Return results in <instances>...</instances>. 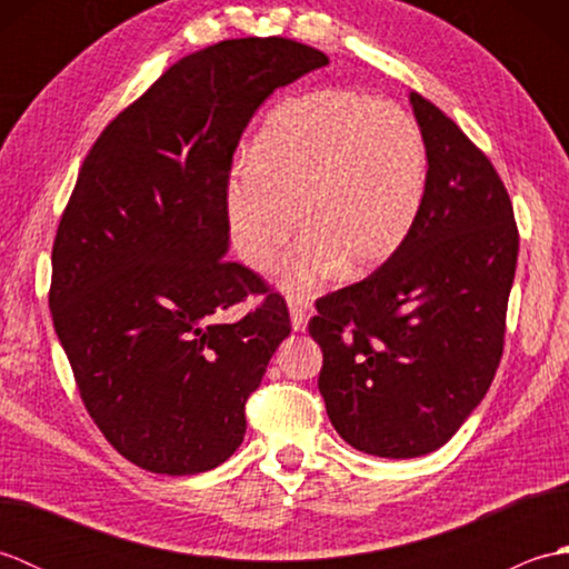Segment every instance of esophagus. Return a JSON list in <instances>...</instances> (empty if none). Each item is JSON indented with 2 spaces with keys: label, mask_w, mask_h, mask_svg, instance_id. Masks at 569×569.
<instances>
[{
  "label": "esophagus",
  "mask_w": 569,
  "mask_h": 569,
  "mask_svg": "<svg viewBox=\"0 0 569 569\" xmlns=\"http://www.w3.org/2000/svg\"><path fill=\"white\" fill-rule=\"evenodd\" d=\"M288 310H291L293 330H296V332H306V328H308V320H310V316H312V306H310V300H306V298H296V296H288Z\"/></svg>",
  "instance_id": "34e87169"
}]
</instances>
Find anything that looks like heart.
Masks as SVG:
<instances>
[{
  "mask_svg": "<svg viewBox=\"0 0 569 569\" xmlns=\"http://www.w3.org/2000/svg\"><path fill=\"white\" fill-rule=\"evenodd\" d=\"M426 147L401 107L352 90H316L266 117L249 163L224 188L239 259L269 269L291 237L278 281L312 293L340 273H365L406 244L426 200Z\"/></svg>",
  "mask_w": 569,
  "mask_h": 569,
  "instance_id": "1",
  "label": "heart"
}]
</instances>
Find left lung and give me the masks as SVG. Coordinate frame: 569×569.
<instances>
[{"mask_svg": "<svg viewBox=\"0 0 569 569\" xmlns=\"http://www.w3.org/2000/svg\"><path fill=\"white\" fill-rule=\"evenodd\" d=\"M426 200L406 244L365 281L320 298L310 337L340 438L389 459L438 450L497 373L516 273L513 208L491 161L410 92Z\"/></svg>", "mask_w": 569, "mask_h": 569, "instance_id": "8db88e82", "label": "left lung"}]
</instances>
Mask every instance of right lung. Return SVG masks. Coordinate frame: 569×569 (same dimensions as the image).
Listing matches in <instances>:
<instances>
[{"instance_id": "obj_1", "label": "right lung", "mask_w": 569, "mask_h": 569, "mask_svg": "<svg viewBox=\"0 0 569 569\" xmlns=\"http://www.w3.org/2000/svg\"><path fill=\"white\" fill-rule=\"evenodd\" d=\"M291 39H232L168 68L82 161L53 241L48 306L94 426L153 475L220 467L288 335L286 300L227 261L224 188L273 90L328 66ZM264 303L237 323L219 312Z\"/></svg>"}]
</instances>
